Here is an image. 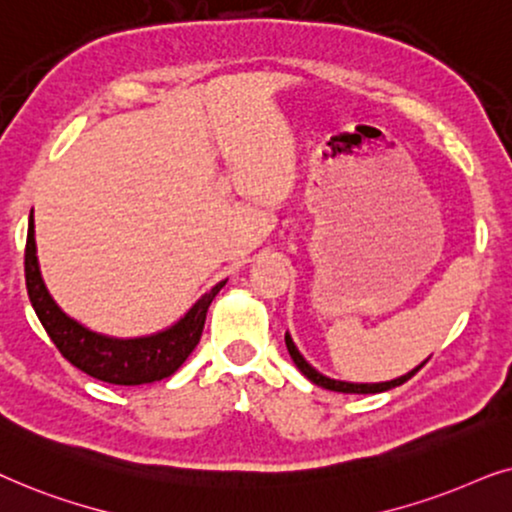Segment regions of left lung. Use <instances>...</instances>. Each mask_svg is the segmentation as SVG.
<instances>
[{"label": "left lung", "instance_id": "left-lung-1", "mask_svg": "<svg viewBox=\"0 0 512 512\" xmlns=\"http://www.w3.org/2000/svg\"><path fill=\"white\" fill-rule=\"evenodd\" d=\"M285 346H288L290 358L295 360V365L299 367V372H302L306 379L313 381V384L320 386V388H327V391H337V393H381V391H391V388L400 386V384H405L407 379H412L414 374H417V372L421 370V367H424V365L428 363V358H426L424 363L417 365V367H414L412 372H407V374H403V377H398V379H391V381H379V384H356V381L330 379V377H325V374H320V372L316 370V367H311V365L306 363V360H304L302 353H299V349L295 346V342H292L290 332H285Z\"/></svg>", "mask_w": 512, "mask_h": 512}]
</instances>
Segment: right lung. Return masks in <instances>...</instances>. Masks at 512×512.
<instances>
[{
	"mask_svg": "<svg viewBox=\"0 0 512 512\" xmlns=\"http://www.w3.org/2000/svg\"><path fill=\"white\" fill-rule=\"evenodd\" d=\"M25 283L32 309L42 320L46 335L74 367H79L88 377L107 381V384L140 386L170 377L177 372V367L185 363L189 353L199 344L208 306L213 304L215 295L227 281L213 285L206 295H201L189 306L185 316H180V320L159 332L142 337L102 335V332H95L67 316L56 304V299L51 297L42 278V269H39L34 215L30 213L25 245Z\"/></svg>",
	"mask_w": 512,
	"mask_h": 512,
	"instance_id": "right-lung-1",
	"label": "right lung"
}]
</instances>
